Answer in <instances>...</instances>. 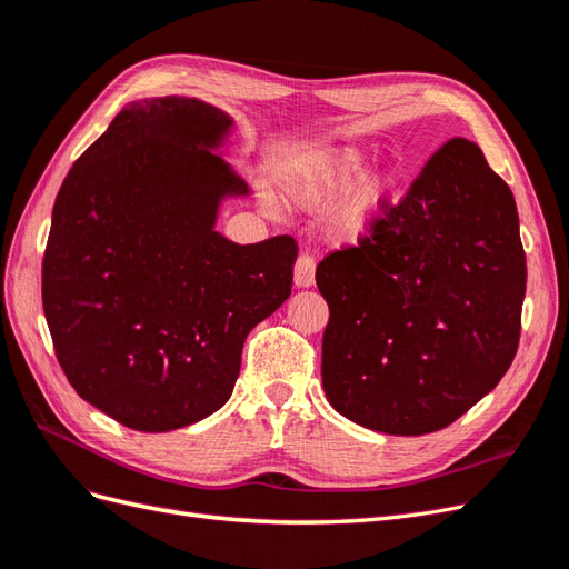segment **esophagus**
I'll list each match as a JSON object with an SVG mask.
<instances>
[{
	"instance_id": "1",
	"label": "esophagus",
	"mask_w": 569,
	"mask_h": 569,
	"mask_svg": "<svg viewBox=\"0 0 569 569\" xmlns=\"http://www.w3.org/2000/svg\"><path fill=\"white\" fill-rule=\"evenodd\" d=\"M316 282V261L313 256L301 253L295 266V284L297 287H311Z\"/></svg>"
}]
</instances>
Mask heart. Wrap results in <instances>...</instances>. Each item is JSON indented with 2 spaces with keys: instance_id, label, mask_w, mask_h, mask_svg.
Here are the masks:
<instances>
[{
  "instance_id": "b5f03b06",
  "label": "heart",
  "mask_w": 569,
  "mask_h": 569,
  "mask_svg": "<svg viewBox=\"0 0 569 569\" xmlns=\"http://www.w3.org/2000/svg\"><path fill=\"white\" fill-rule=\"evenodd\" d=\"M360 168H363V157L353 149H341L337 153H330V157L303 180V194L311 199L332 197L358 176ZM391 173H382L360 184L351 201L343 206V211L337 218V234L341 239H358L363 234L377 211H380L385 197L391 192Z\"/></svg>"
}]
</instances>
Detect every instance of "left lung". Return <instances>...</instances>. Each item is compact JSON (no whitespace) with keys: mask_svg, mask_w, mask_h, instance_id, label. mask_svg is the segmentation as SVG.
<instances>
[{"mask_svg":"<svg viewBox=\"0 0 569 569\" xmlns=\"http://www.w3.org/2000/svg\"><path fill=\"white\" fill-rule=\"evenodd\" d=\"M316 282L330 306L332 408L385 435L449 427L501 382L520 343L527 258L510 187L453 137L356 247L322 258Z\"/></svg>","mask_w":569,"mask_h":569,"instance_id":"obj_1","label":"left lung"}]
</instances>
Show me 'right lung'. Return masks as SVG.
Segmentation results:
<instances>
[{"instance_id":"add662e5","label":"right lung","mask_w":569,"mask_h":569,"mask_svg":"<svg viewBox=\"0 0 569 569\" xmlns=\"http://www.w3.org/2000/svg\"><path fill=\"white\" fill-rule=\"evenodd\" d=\"M232 128L189 97L132 101L68 170L42 261V306L80 399L137 432L226 406L253 327L287 301L297 242L234 244L220 201L247 182L218 149Z\"/></svg>"}]
</instances>
